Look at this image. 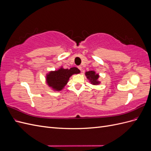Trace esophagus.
<instances>
[{
    "label": "esophagus",
    "instance_id": "1",
    "mask_svg": "<svg viewBox=\"0 0 151 151\" xmlns=\"http://www.w3.org/2000/svg\"><path fill=\"white\" fill-rule=\"evenodd\" d=\"M78 68H79V69L81 71L82 70V67L81 66H78Z\"/></svg>",
    "mask_w": 151,
    "mask_h": 151
}]
</instances>
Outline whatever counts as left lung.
Segmentation results:
<instances>
[{"label":"left lung","mask_w":151,"mask_h":151,"mask_svg":"<svg viewBox=\"0 0 151 151\" xmlns=\"http://www.w3.org/2000/svg\"><path fill=\"white\" fill-rule=\"evenodd\" d=\"M85 75L87 77L91 84L93 85H98L100 84L101 82L98 81L99 76L98 74H96L95 71L93 70H89L85 72Z\"/></svg>","instance_id":"obj_1"}]
</instances>
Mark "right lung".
Segmentation results:
<instances>
[{
	"label": "right lung",
	"instance_id": "obj_1",
	"mask_svg": "<svg viewBox=\"0 0 151 151\" xmlns=\"http://www.w3.org/2000/svg\"><path fill=\"white\" fill-rule=\"evenodd\" d=\"M80 72L81 71L77 67H72L68 69L61 67L57 70L48 73L46 76L47 84L55 91H62L67 84L70 77Z\"/></svg>",
	"mask_w": 151,
	"mask_h": 151
}]
</instances>
